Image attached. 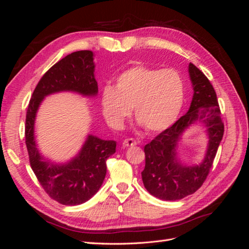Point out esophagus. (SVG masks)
<instances>
[{
  "instance_id": "1",
  "label": "esophagus",
  "mask_w": 249,
  "mask_h": 249,
  "mask_svg": "<svg viewBox=\"0 0 249 249\" xmlns=\"http://www.w3.org/2000/svg\"><path fill=\"white\" fill-rule=\"evenodd\" d=\"M123 145L124 147H130V146H135L137 145V141L134 140L132 138H127V139H124V142H123Z\"/></svg>"
}]
</instances>
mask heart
<instances>
[{"label": "heart", "mask_w": 249, "mask_h": 249, "mask_svg": "<svg viewBox=\"0 0 249 249\" xmlns=\"http://www.w3.org/2000/svg\"><path fill=\"white\" fill-rule=\"evenodd\" d=\"M184 96V83L177 71L135 65L119 74L114 88L103 89L101 104L103 115L113 129H122L133 108L146 131L159 133L176 123Z\"/></svg>", "instance_id": "obj_1"}]
</instances>
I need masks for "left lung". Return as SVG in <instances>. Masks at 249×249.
Here are the masks:
<instances>
[{
    "instance_id": "left-lung-1",
    "label": "left lung",
    "mask_w": 249,
    "mask_h": 249,
    "mask_svg": "<svg viewBox=\"0 0 249 249\" xmlns=\"http://www.w3.org/2000/svg\"><path fill=\"white\" fill-rule=\"evenodd\" d=\"M193 97L185 115L144 146L145 167L141 172L145 189L163 200H178L198 190L205 182L223 137L215 90L208 78L190 63ZM195 123L206 127L209 141L204 160L199 164L186 165L177 157L178 141L184 131Z\"/></svg>"
}]
</instances>
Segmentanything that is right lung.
Masks as SVG:
<instances>
[{
  "label": "right lung",
  "instance_id": "right-lung-1",
  "mask_svg": "<svg viewBox=\"0 0 249 249\" xmlns=\"http://www.w3.org/2000/svg\"><path fill=\"white\" fill-rule=\"evenodd\" d=\"M93 60L91 51H78L53 65L37 84L27 110L25 136L30 165L50 197L65 206L81 205L99 191L106 177V161L115 153L116 141L89 134L70 161L52 162L37 148L35 119L41 103L51 94L70 91L87 97L97 95Z\"/></svg>",
  "mask_w": 249,
  "mask_h": 249
}]
</instances>
